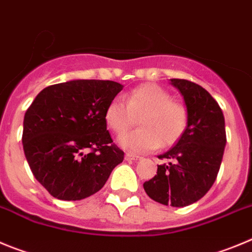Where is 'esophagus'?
Returning <instances> with one entry per match:
<instances>
[{
  "mask_svg": "<svg viewBox=\"0 0 252 252\" xmlns=\"http://www.w3.org/2000/svg\"><path fill=\"white\" fill-rule=\"evenodd\" d=\"M126 160H134V162H137V160L142 159V157H139V156H135V154L126 153Z\"/></svg>",
  "mask_w": 252,
  "mask_h": 252,
  "instance_id": "1",
  "label": "esophagus"
}]
</instances>
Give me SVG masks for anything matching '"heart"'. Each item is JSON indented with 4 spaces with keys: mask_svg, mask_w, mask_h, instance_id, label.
I'll use <instances>...</instances> for the list:
<instances>
[{
    "mask_svg": "<svg viewBox=\"0 0 252 252\" xmlns=\"http://www.w3.org/2000/svg\"><path fill=\"white\" fill-rule=\"evenodd\" d=\"M139 129L119 137L118 142L133 153H146L169 147L182 137L187 126V109L157 84H142L124 96L115 98L105 108L104 121L108 128L121 135L138 117Z\"/></svg>",
    "mask_w": 252,
    "mask_h": 252,
    "instance_id": "b5f03b06",
    "label": "heart"
}]
</instances>
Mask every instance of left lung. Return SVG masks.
<instances>
[{
	"label": "left lung",
	"mask_w": 252,
	"mask_h": 252,
	"mask_svg": "<svg viewBox=\"0 0 252 252\" xmlns=\"http://www.w3.org/2000/svg\"><path fill=\"white\" fill-rule=\"evenodd\" d=\"M187 108V126L176 146L160 154L165 163L143 187L152 199L185 207L202 198L220 171L226 146L225 118L217 101L198 84L171 79Z\"/></svg>",
	"instance_id": "left-lung-1"
}]
</instances>
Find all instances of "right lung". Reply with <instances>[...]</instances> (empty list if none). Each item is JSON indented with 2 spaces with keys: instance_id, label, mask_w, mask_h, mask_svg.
I'll return each instance as SVG.
<instances>
[{
  "instance_id": "1",
  "label": "right lung",
  "mask_w": 252,
  "mask_h": 252,
  "mask_svg": "<svg viewBox=\"0 0 252 252\" xmlns=\"http://www.w3.org/2000/svg\"><path fill=\"white\" fill-rule=\"evenodd\" d=\"M123 85L71 80L38 93L25 113L22 146L36 180L51 196L79 201L103 188L124 152L106 130V105Z\"/></svg>"
}]
</instances>
